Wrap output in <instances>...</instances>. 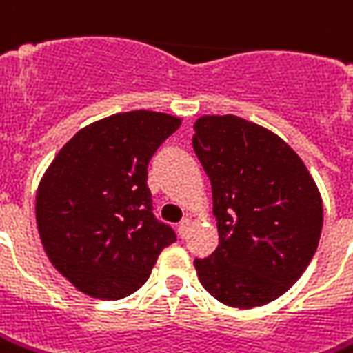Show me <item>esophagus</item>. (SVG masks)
Segmentation results:
<instances>
[{"label": "esophagus", "mask_w": 353, "mask_h": 353, "mask_svg": "<svg viewBox=\"0 0 353 353\" xmlns=\"http://www.w3.org/2000/svg\"><path fill=\"white\" fill-rule=\"evenodd\" d=\"M189 228H191V218H183V220L179 222V236L185 237L187 232H189Z\"/></svg>", "instance_id": "obj_1"}]
</instances>
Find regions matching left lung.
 <instances>
[{"label":"left lung","instance_id":"1","mask_svg":"<svg viewBox=\"0 0 353 353\" xmlns=\"http://www.w3.org/2000/svg\"><path fill=\"white\" fill-rule=\"evenodd\" d=\"M193 127L218 226L216 251L196 259V276L224 305H267L296 284L317 251V183L294 148L253 121L203 116Z\"/></svg>","mask_w":353,"mask_h":353}]
</instances>
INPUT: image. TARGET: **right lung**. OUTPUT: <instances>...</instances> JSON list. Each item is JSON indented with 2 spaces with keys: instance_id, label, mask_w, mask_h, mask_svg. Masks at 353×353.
<instances>
[{
  "instance_id": "1",
  "label": "right lung",
  "mask_w": 353,
  "mask_h": 353,
  "mask_svg": "<svg viewBox=\"0 0 353 353\" xmlns=\"http://www.w3.org/2000/svg\"><path fill=\"white\" fill-rule=\"evenodd\" d=\"M181 119L135 110L98 119L67 141L36 191V224L59 274L98 299L145 284L174 230L152 214L146 168Z\"/></svg>"
}]
</instances>
